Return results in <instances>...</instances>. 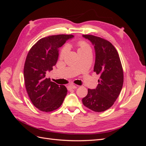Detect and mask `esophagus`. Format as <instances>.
Returning a JSON list of instances; mask_svg holds the SVG:
<instances>
[{"instance_id":"obj_1","label":"esophagus","mask_w":146,"mask_h":146,"mask_svg":"<svg viewBox=\"0 0 146 146\" xmlns=\"http://www.w3.org/2000/svg\"><path fill=\"white\" fill-rule=\"evenodd\" d=\"M77 88V86H76V85H69V86H68V89L69 90H72V89H76V88Z\"/></svg>"}]
</instances>
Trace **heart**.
I'll return each mask as SVG.
<instances>
[{"mask_svg":"<svg viewBox=\"0 0 146 146\" xmlns=\"http://www.w3.org/2000/svg\"><path fill=\"white\" fill-rule=\"evenodd\" d=\"M77 46L78 47V52H80V51H83V50H88V49L91 50L90 45L88 44L86 42L84 41H79L77 44ZM68 51V46H64L62 48V50H61V52H60V56L61 57V58H63V57L66 55V54H67Z\"/></svg>","mask_w":146,"mask_h":146,"instance_id":"obj_1","label":"heart"}]
</instances>
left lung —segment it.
<instances>
[{"label":"left lung","instance_id":"left-lung-1","mask_svg":"<svg viewBox=\"0 0 146 146\" xmlns=\"http://www.w3.org/2000/svg\"><path fill=\"white\" fill-rule=\"evenodd\" d=\"M94 47L96 60L94 71L100 76L96 89L88 90L83 104L96 112L110 108L120 94L123 83V74L120 58L112 44L102 38L83 35Z\"/></svg>","mask_w":146,"mask_h":146}]
</instances>
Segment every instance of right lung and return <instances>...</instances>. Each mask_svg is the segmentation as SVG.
I'll return each instance as SVG.
<instances>
[{"mask_svg": "<svg viewBox=\"0 0 146 146\" xmlns=\"http://www.w3.org/2000/svg\"><path fill=\"white\" fill-rule=\"evenodd\" d=\"M72 35H52L39 39L29 50L24 68L25 88L35 107L50 112L62 105L68 90L46 78L47 71L53 69L58 58V48Z\"/></svg>", "mask_w": 146, "mask_h": 146, "instance_id": "add662e5", "label": "right lung"}]
</instances>
